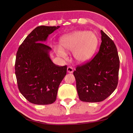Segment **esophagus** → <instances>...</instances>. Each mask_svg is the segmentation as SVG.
Returning a JSON list of instances; mask_svg holds the SVG:
<instances>
[{"label": "esophagus", "mask_w": 133, "mask_h": 133, "mask_svg": "<svg viewBox=\"0 0 133 133\" xmlns=\"http://www.w3.org/2000/svg\"><path fill=\"white\" fill-rule=\"evenodd\" d=\"M73 68H71L70 66H68L67 68V72L68 73H73Z\"/></svg>", "instance_id": "34e87169"}]
</instances>
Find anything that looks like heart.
<instances>
[{
	"label": "heart",
	"mask_w": 133,
	"mask_h": 133,
	"mask_svg": "<svg viewBox=\"0 0 133 133\" xmlns=\"http://www.w3.org/2000/svg\"><path fill=\"white\" fill-rule=\"evenodd\" d=\"M60 46H55V50L59 57L65 58V51H72V55L78 63L88 61L95 53L99 40L92 31L78 30L64 34L60 38Z\"/></svg>",
	"instance_id": "obj_1"
}]
</instances>
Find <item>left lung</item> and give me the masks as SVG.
Wrapping results in <instances>:
<instances>
[{"label": "left lung", "mask_w": 133, "mask_h": 133, "mask_svg": "<svg viewBox=\"0 0 133 133\" xmlns=\"http://www.w3.org/2000/svg\"><path fill=\"white\" fill-rule=\"evenodd\" d=\"M102 43L91 61L78 66L73 74L82 102H100L109 96L118 83L119 58L113 41L102 30Z\"/></svg>", "instance_id": "8db88e82"}]
</instances>
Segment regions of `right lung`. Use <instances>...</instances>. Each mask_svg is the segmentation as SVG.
I'll return each instance as SVG.
<instances>
[{"instance_id": "obj_1", "label": "right lung", "mask_w": 133, "mask_h": 133, "mask_svg": "<svg viewBox=\"0 0 133 133\" xmlns=\"http://www.w3.org/2000/svg\"><path fill=\"white\" fill-rule=\"evenodd\" d=\"M60 26H38L19 47L15 73L19 90L29 102L37 105L53 103L60 83L66 74V65L58 66L51 61V48L43 43Z\"/></svg>"}]
</instances>
